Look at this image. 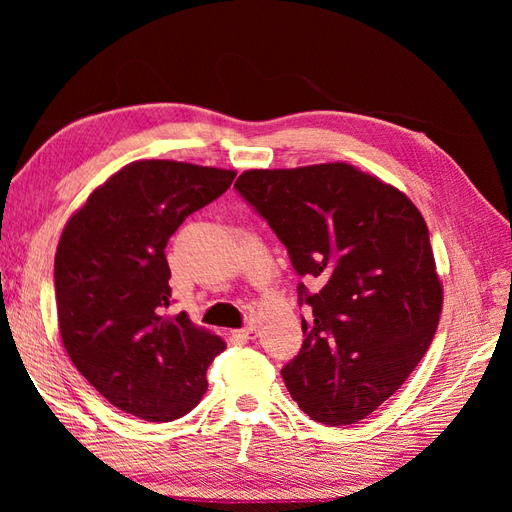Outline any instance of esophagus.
Here are the masks:
<instances>
[{
	"mask_svg": "<svg viewBox=\"0 0 512 512\" xmlns=\"http://www.w3.org/2000/svg\"><path fill=\"white\" fill-rule=\"evenodd\" d=\"M232 337L239 339V342H250V339H256V327L254 324H247V327L239 331H232Z\"/></svg>",
	"mask_w": 512,
	"mask_h": 512,
	"instance_id": "1",
	"label": "esophagus"
}]
</instances>
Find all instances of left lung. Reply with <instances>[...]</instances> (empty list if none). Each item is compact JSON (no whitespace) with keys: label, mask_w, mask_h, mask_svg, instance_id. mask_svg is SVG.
I'll return each mask as SVG.
<instances>
[{"label":"left lung","mask_w":512,"mask_h":512,"mask_svg":"<svg viewBox=\"0 0 512 512\" xmlns=\"http://www.w3.org/2000/svg\"><path fill=\"white\" fill-rule=\"evenodd\" d=\"M235 190L280 239L299 284L303 346L282 378L322 425L389 399L431 346L442 312L429 230L412 200L346 162L245 170Z\"/></svg>","instance_id":"8db88e82"}]
</instances>
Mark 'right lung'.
<instances>
[{
  "instance_id": "1",
  "label": "right lung",
  "mask_w": 512,
  "mask_h": 512,
  "mask_svg": "<svg viewBox=\"0 0 512 512\" xmlns=\"http://www.w3.org/2000/svg\"><path fill=\"white\" fill-rule=\"evenodd\" d=\"M237 173L173 160L123 166L68 220L55 254L59 333L74 367L119 410L151 423L188 414L226 344L168 314L166 243Z\"/></svg>"
}]
</instances>
